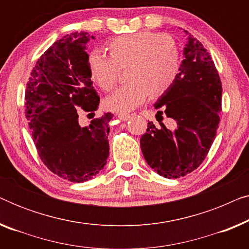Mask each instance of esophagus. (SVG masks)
I'll return each instance as SVG.
<instances>
[{"label":"esophagus","instance_id":"34e87169","mask_svg":"<svg viewBox=\"0 0 249 249\" xmlns=\"http://www.w3.org/2000/svg\"><path fill=\"white\" fill-rule=\"evenodd\" d=\"M118 118L120 119L122 121H127L129 118H130V114H127V113H119L118 114Z\"/></svg>","mask_w":249,"mask_h":249}]
</instances>
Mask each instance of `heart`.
<instances>
[{
	"mask_svg": "<svg viewBox=\"0 0 249 249\" xmlns=\"http://www.w3.org/2000/svg\"><path fill=\"white\" fill-rule=\"evenodd\" d=\"M112 55L96 49L88 56L90 76L102 89L110 90L118 80L120 67L131 64L130 84L119 87L105 98L107 110L127 113L144 103L148 95L160 97L176 83L180 57L164 34L139 32L120 36L110 43Z\"/></svg>",
	"mask_w": 249,
	"mask_h": 249,
	"instance_id": "1",
	"label": "heart"
}]
</instances>
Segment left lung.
<instances>
[{
  "label": "left lung",
  "instance_id": "obj_1",
  "mask_svg": "<svg viewBox=\"0 0 249 249\" xmlns=\"http://www.w3.org/2000/svg\"><path fill=\"white\" fill-rule=\"evenodd\" d=\"M185 33L187 44L179 76L154 104L163 110L156 115L164 112L175 128H166L161 117L158 127L148 122L141 138L145 161L168 179L185 177L202 164L220 122L222 85L215 64L202 44Z\"/></svg>",
  "mask_w": 249,
  "mask_h": 249
}]
</instances>
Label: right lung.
<instances>
[{"mask_svg":"<svg viewBox=\"0 0 249 249\" xmlns=\"http://www.w3.org/2000/svg\"><path fill=\"white\" fill-rule=\"evenodd\" d=\"M88 33L66 35L56 40L34 67L25 94L26 118L39 158L50 171L71 182L93 179L108 158V122L104 113L81 127L78 107L98 108L88 66Z\"/></svg>","mask_w":249,"mask_h":249,"instance_id":"obj_1","label":"right lung"}]
</instances>
